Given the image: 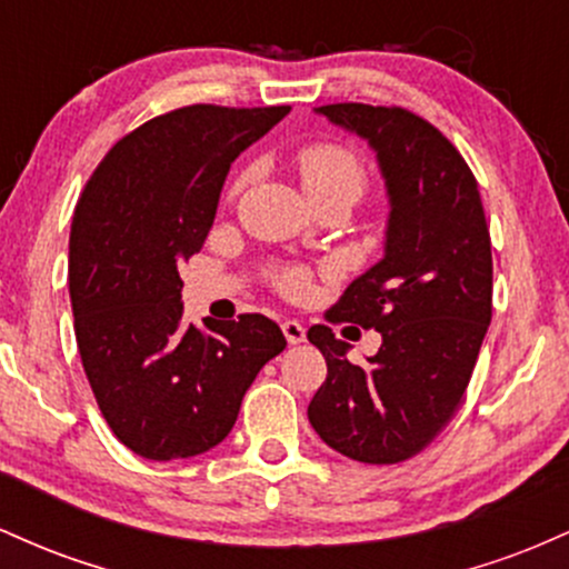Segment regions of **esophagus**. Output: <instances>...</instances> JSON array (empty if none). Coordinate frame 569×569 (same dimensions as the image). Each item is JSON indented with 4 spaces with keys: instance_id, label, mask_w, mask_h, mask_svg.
<instances>
[{
    "instance_id": "34e87169",
    "label": "esophagus",
    "mask_w": 569,
    "mask_h": 569,
    "mask_svg": "<svg viewBox=\"0 0 569 569\" xmlns=\"http://www.w3.org/2000/svg\"><path fill=\"white\" fill-rule=\"evenodd\" d=\"M280 329H283L286 342H289V345L305 342V326L299 321H283V323H280Z\"/></svg>"
}]
</instances>
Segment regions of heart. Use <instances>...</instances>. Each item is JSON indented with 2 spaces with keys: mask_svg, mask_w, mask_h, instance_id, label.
I'll return each mask as SVG.
<instances>
[{
  "mask_svg": "<svg viewBox=\"0 0 569 569\" xmlns=\"http://www.w3.org/2000/svg\"><path fill=\"white\" fill-rule=\"evenodd\" d=\"M297 171L312 206H323V202H348L352 206L363 198L369 187L363 160L342 143L321 141L305 147L297 154ZM276 286L289 297H302L310 289V276L302 267H286L276 276Z\"/></svg>",
  "mask_w": 569,
  "mask_h": 569,
  "instance_id": "heart-1",
  "label": "heart"
}]
</instances>
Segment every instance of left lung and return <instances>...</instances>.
Instances as JSON below:
<instances>
[{
	"instance_id": "obj_1",
	"label": "left lung",
	"mask_w": 569,
	"mask_h": 569,
	"mask_svg": "<svg viewBox=\"0 0 569 569\" xmlns=\"http://www.w3.org/2000/svg\"><path fill=\"white\" fill-rule=\"evenodd\" d=\"M318 114L375 149L388 189L385 257L345 289L329 321L382 335L367 367L329 326L307 339L326 382L307 417L350 460L390 466L415 457L452 420L492 321V246L479 184L428 120L401 107L329 103Z\"/></svg>"
}]
</instances>
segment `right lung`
<instances>
[{"instance_id":"add662e5","label":"right lung","mask_w":569,"mask_h":569,"mask_svg":"<svg viewBox=\"0 0 569 569\" xmlns=\"http://www.w3.org/2000/svg\"><path fill=\"white\" fill-rule=\"evenodd\" d=\"M289 112L194 103L154 117L109 149L77 200V348L103 420L147 460L224 441L259 369L286 348L259 312L184 323L179 264L206 243L234 158Z\"/></svg>"}]
</instances>
